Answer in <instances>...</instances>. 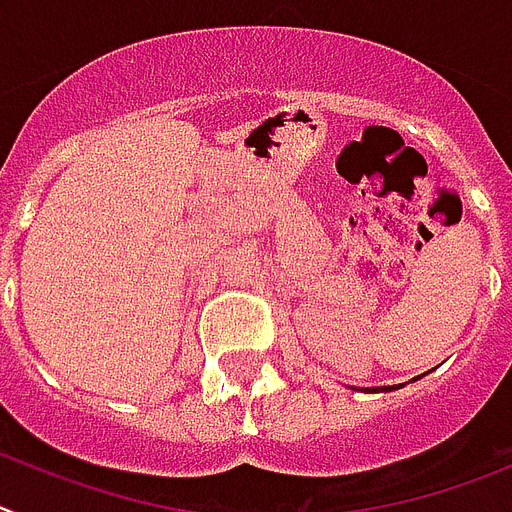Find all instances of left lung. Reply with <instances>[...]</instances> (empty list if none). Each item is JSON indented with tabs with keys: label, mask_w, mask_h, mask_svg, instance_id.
I'll use <instances>...</instances> for the list:
<instances>
[{
	"label": "left lung",
	"mask_w": 512,
	"mask_h": 512,
	"mask_svg": "<svg viewBox=\"0 0 512 512\" xmlns=\"http://www.w3.org/2000/svg\"><path fill=\"white\" fill-rule=\"evenodd\" d=\"M418 377H413L411 382H416ZM400 387H403V384H392V387H371L369 392H392V390H400Z\"/></svg>",
	"instance_id": "1"
}]
</instances>
